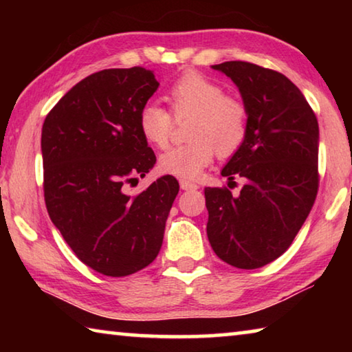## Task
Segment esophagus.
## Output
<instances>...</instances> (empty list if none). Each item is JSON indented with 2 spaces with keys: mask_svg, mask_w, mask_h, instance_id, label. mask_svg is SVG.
<instances>
[{
  "mask_svg": "<svg viewBox=\"0 0 352 352\" xmlns=\"http://www.w3.org/2000/svg\"><path fill=\"white\" fill-rule=\"evenodd\" d=\"M180 186H182V189H184V190H192V189H197L199 186L195 183H192V182H189V180H186V178H182L180 180Z\"/></svg>",
  "mask_w": 352,
  "mask_h": 352,
  "instance_id": "obj_1",
  "label": "esophagus"
}]
</instances>
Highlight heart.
Here are the masks:
<instances>
[{"label": "heart", "mask_w": 352, "mask_h": 352, "mask_svg": "<svg viewBox=\"0 0 352 352\" xmlns=\"http://www.w3.org/2000/svg\"><path fill=\"white\" fill-rule=\"evenodd\" d=\"M168 100L175 119H192L188 126L190 141L169 148L160 158V168L166 174L195 178L212 162L216 152L230 157L245 142L250 122L247 105L225 94L217 82L199 73H186L172 83ZM138 127L147 142L163 148L169 144L174 119L162 107L146 104L140 110Z\"/></svg>", "instance_id": "obj_1"}]
</instances>
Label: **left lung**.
<instances>
[{
	"label": "left lung",
	"instance_id": "1",
	"mask_svg": "<svg viewBox=\"0 0 352 352\" xmlns=\"http://www.w3.org/2000/svg\"><path fill=\"white\" fill-rule=\"evenodd\" d=\"M239 88L250 122L245 142L225 168L239 195L205 188L206 233L220 259L253 270L279 258L305 223L318 192V121L284 74L250 62L214 65ZM228 183V186L231 184Z\"/></svg>",
	"mask_w": 352,
	"mask_h": 352
}]
</instances>
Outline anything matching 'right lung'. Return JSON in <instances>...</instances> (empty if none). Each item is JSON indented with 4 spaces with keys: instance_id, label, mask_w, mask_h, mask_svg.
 Segmentation results:
<instances>
[{
    "instance_id": "obj_1",
    "label": "right lung",
    "mask_w": 352,
    "mask_h": 352,
    "mask_svg": "<svg viewBox=\"0 0 352 352\" xmlns=\"http://www.w3.org/2000/svg\"><path fill=\"white\" fill-rule=\"evenodd\" d=\"M158 85L142 67L102 69L76 83L41 129L47 214L77 258L105 276L132 275L157 258L180 189L164 175L126 194L157 162L138 115Z\"/></svg>"
}]
</instances>
